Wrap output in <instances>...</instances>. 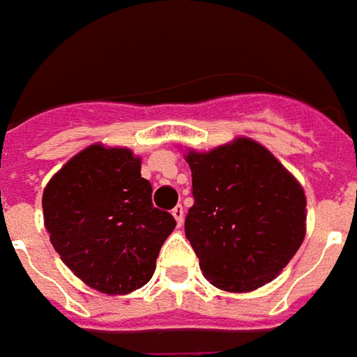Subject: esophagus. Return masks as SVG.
Instances as JSON below:
<instances>
[{"label": "esophagus", "instance_id": "obj_1", "mask_svg": "<svg viewBox=\"0 0 357 357\" xmlns=\"http://www.w3.org/2000/svg\"><path fill=\"white\" fill-rule=\"evenodd\" d=\"M172 215L176 217L178 225H181V223H183V207H181V205H176V207L172 209Z\"/></svg>", "mask_w": 357, "mask_h": 357}]
</instances>
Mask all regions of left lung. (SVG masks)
I'll list each match as a JSON object with an SVG mask.
<instances>
[{
	"label": "left lung",
	"instance_id": "left-lung-1",
	"mask_svg": "<svg viewBox=\"0 0 357 357\" xmlns=\"http://www.w3.org/2000/svg\"><path fill=\"white\" fill-rule=\"evenodd\" d=\"M193 205L185 237L211 284L249 292L289 264L306 233V197L261 144L237 138L188 154Z\"/></svg>",
	"mask_w": 357,
	"mask_h": 357
}]
</instances>
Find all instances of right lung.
Wrapping results in <instances>:
<instances>
[{
  "instance_id": "obj_1",
  "label": "right lung",
  "mask_w": 357,
  "mask_h": 357,
  "mask_svg": "<svg viewBox=\"0 0 357 357\" xmlns=\"http://www.w3.org/2000/svg\"><path fill=\"white\" fill-rule=\"evenodd\" d=\"M45 227L63 263L105 294L142 289L176 219L154 207L140 158L94 144L68 160L43 191Z\"/></svg>"
}]
</instances>
